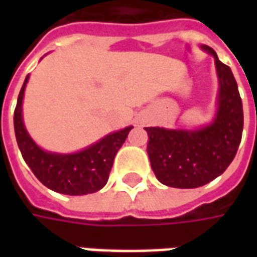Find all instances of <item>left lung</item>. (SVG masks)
<instances>
[{
  "mask_svg": "<svg viewBox=\"0 0 257 257\" xmlns=\"http://www.w3.org/2000/svg\"><path fill=\"white\" fill-rule=\"evenodd\" d=\"M202 49L215 58L219 77L215 119L195 131L145 128L147 154L157 179L176 189L201 187L220 176L234 160L242 138V100L231 68L221 63L212 48L202 45Z\"/></svg>",
  "mask_w": 257,
  "mask_h": 257,
  "instance_id": "1",
  "label": "left lung"
}]
</instances>
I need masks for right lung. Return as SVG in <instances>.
I'll return each instance as SVG.
<instances>
[{
    "label": "right lung",
    "instance_id": "add662e5",
    "mask_svg": "<svg viewBox=\"0 0 257 257\" xmlns=\"http://www.w3.org/2000/svg\"><path fill=\"white\" fill-rule=\"evenodd\" d=\"M29 75L18 96L14 125L16 142L26 164L48 189L67 195L96 193L106 186L114 157L134 126L104 136L95 145L74 154H56L42 150L27 134L22 115V103Z\"/></svg>",
    "mask_w": 257,
    "mask_h": 257
}]
</instances>
